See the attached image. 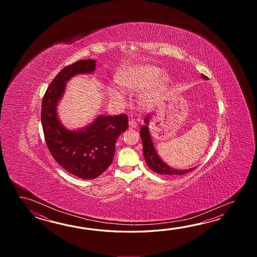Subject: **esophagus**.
I'll return each instance as SVG.
<instances>
[{"label":"esophagus","instance_id":"34e87169","mask_svg":"<svg viewBox=\"0 0 257 257\" xmlns=\"http://www.w3.org/2000/svg\"><path fill=\"white\" fill-rule=\"evenodd\" d=\"M128 126H130V128H137L138 124H137L136 121L134 120V119H131L130 122H128Z\"/></svg>","mask_w":257,"mask_h":257}]
</instances>
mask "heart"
<instances>
[{
	"mask_svg": "<svg viewBox=\"0 0 257 257\" xmlns=\"http://www.w3.org/2000/svg\"><path fill=\"white\" fill-rule=\"evenodd\" d=\"M169 80L167 74H163V70L161 68L150 64H138L127 67L120 71L117 76V82L121 86L133 92L143 90L154 83V87L142 94V102L147 104H153L158 95L160 89L166 85ZM111 93L115 98L122 99V95L115 89H112Z\"/></svg>",
	"mask_w": 257,
	"mask_h": 257,
	"instance_id": "obj_1",
	"label": "heart"
}]
</instances>
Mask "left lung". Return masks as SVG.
I'll list each match as a JSON object with an SVG mask.
<instances>
[{
    "label": "left lung",
    "mask_w": 257,
    "mask_h": 257,
    "mask_svg": "<svg viewBox=\"0 0 257 257\" xmlns=\"http://www.w3.org/2000/svg\"><path fill=\"white\" fill-rule=\"evenodd\" d=\"M201 77L204 80H208V77L205 76L204 74H201ZM150 118H151L150 115H147L144 118L145 124L142 126L141 131H140V135L142 138V144H143V156H144L148 166L159 175H185V174H187L195 169V167L186 170L175 169L164 163V161L159 156L158 153H156L155 148L153 146L152 136H151V133L149 131Z\"/></svg>",
    "instance_id": "1"
}]
</instances>
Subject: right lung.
<instances>
[{
	"mask_svg": "<svg viewBox=\"0 0 257 257\" xmlns=\"http://www.w3.org/2000/svg\"><path fill=\"white\" fill-rule=\"evenodd\" d=\"M95 63L94 60H78L63 68L49 84L41 105V123L49 152L61 167L82 179L96 178L109 167L115 142L128 126L125 114L99 115L78 130H69L60 122L57 107L67 82L78 74H92Z\"/></svg>",
	"mask_w": 257,
	"mask_h": 257,
	"instance_id": "right-lung-1",
	"label": "right lung"
}]
</instances>
